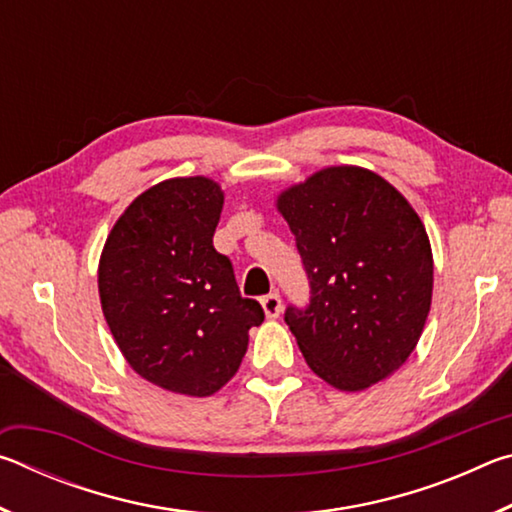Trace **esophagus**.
Segmentation results:
<instances>
[{"instance_id":"1","label":"esophagus","mask_w":512,"mask_h":512,"mask_svg":"<svg viewBox=\"0 0 512 512\" xmlns=\"http://www.w3.org/2000/svg\"><path fill=\"white\" fill-rule=\"evenodd\" d=\"M262 307H264V314L268 318H277L282 314V298L280 293L273 291V293H266V296L262 298Z\"/></svg>"}]
</instances>
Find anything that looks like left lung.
Segmentation results:
<instances>
[{
    "instance_id": "1",
    "label": "left lung",
    "mask_w": 512,
    "mask_h": 512,
    "mask_svg": "<svg viewBox=\"0 0 512 512\" xmlns=\"http://www.w3.org/2000/svg\"><path fill=\"white\" fill-rule=\"evenodd\" d=\"M277 207L309 280L284 323L309 368L341 391H363L409 359L429 316L433 259L422 221L377 173L329 167Z\"/></svg>"
}]
</instances>
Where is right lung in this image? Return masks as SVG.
Here are the masks:
<instances>
[{
    "label": "right lung",
    "mask_w": 512,
    "mask_h": 512,
    "mask_svg": "<svg viewBox=\"0 0 512 512\" xmlns=\"http://www.w3.org/2000/svg\"><path fill=\"white\" fill-rule=\"evenodd\" d=\"M221 187L176 178L137 196L99 264L106 323L131 368L167 391L205 397L235 375L264 309L244 298L212 237Z\"/></svg>",
    "instance_id": "1"
}]
</instances>
